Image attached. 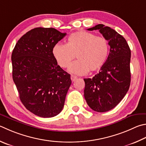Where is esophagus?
Instances as JSON below:
<instances>
[{
  "mask_svg": "<svg viewBox=\"0 0 146 146\" xmlns=\"http://www.w3.org/2000/svg\"><path fill=\"white\" fill-rule=\"evenodd\" d=\"M76 79H77V77H76V76H74V75H71V81L72 82H75Z\"/></svg>",
  "mask_w": 146,
  "mask_h": 146,
  "instance_id": "obj_1",
  "label": "esophagus"
}]
</instances>
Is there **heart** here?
I'll return each mask as SVG.
<instances>
[{"instance_id": "heart-1", "label": "heart", "mask_w": 146, "mask_h": 146, "mask_svg": "<svg viewBox=\"0 0 146 146\" xmlns=\"http://www.w3.org/2000/svg\"><path fill=\"white\" fill-rule=\"evenodd\" d=\"M53 57L60 67H68L75 59L77 61L69 67L70 72L84 75L88 71H96L107 59L109 45L107 39L86 31H78L68 37L67 43H57L52 48Z\"/></svg>"}]
</instances>
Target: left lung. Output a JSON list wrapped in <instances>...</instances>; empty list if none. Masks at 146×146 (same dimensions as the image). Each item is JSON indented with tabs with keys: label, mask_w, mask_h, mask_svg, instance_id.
<instances>
[{
	"label": "left lung",
	"mask_w": 146,
	"mask_h": 146,
	"mask_svg": "<svg viewBox=\"0 0 146 146\" xmlns=\"http://www.w3.org/2000/svg\"><path fill=\"white\" fill-rule=\"evenodd\" d=\"M87 30H99L108 41L110 53L99 73L84 79V97L91 109L107 112L119 104L130 86L131 50L126 39L109 27L98 24Z\"/></svg>",
	"instance_id": "1"
}]
</instances>
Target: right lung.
<instances>
[{"mask_svg": "<svg viewBox=\"0 0 146 146\" xmlns=\"http://www.w3.org/2000/svg\"><path fill=\"white\" fill-rule=\"evenodd\" d=\"M66 35L54 28H34L13 49V79L20 99L39 117H54L64 107L71 84L70 75L57 65L52 50Z\"/></svg>", "mask_w": 146, "mask_h": 146, "instance_id": "1", "label": "right lung"}]
</instances>
